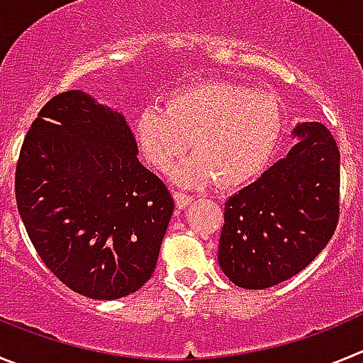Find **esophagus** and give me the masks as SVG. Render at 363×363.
Segmentation results:
<instances>
[{"instance_id": "obj_1", "label": "esophagus", "mask_w": 363, "mask_h": 363, "mask_svg": "<svg viewBox=\"0 0 363 363\" xmlns=\"http://www.w3.org/2000/svg\"><path fill=\"white\" fill-rule=\"evenodd\" d=\"M174 200H176V205H178L179 209H184V207H187L189 203L192 201V196L191 194H187V192H182V191H174Z\"/></svg>"}]
</instances>
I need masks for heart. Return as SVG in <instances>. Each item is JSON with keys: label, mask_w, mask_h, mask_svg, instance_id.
<instances>
[{"label": "heart", "mask_w": 363, "mask_h": 363, "mask_svg": "<svg viewBox=\"0 0 363 363\" xmlns=\"http://www.w3.org/2000/svg\"><path fill=\"white\" fill-rule=\"evenodd\" d=\"M281 130L278 101L227 82L179 86L162 108H145L134 121V140L156 171L165 172L187 150L196 156L179 165L174 178L187 185L216 179L238 187L264 171Z\"/></svg>", "instance_id": "b5f03b06"}]
</instances>
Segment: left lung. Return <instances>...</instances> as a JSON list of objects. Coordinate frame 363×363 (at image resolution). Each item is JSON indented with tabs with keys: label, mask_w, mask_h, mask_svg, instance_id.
I'll use <instances>...</instances> for the list:
<instances>
[{
	"label": "left lung",
	"mask_w": 363,
	"mask_h": 363,
	"mask_svg": "<svg viewBox=\"0 0 363 363\" xmlns=\"http://www.w3.org/2000/svg\"><path fill=\"white\" fill-rule=\"evenodd\" d=\"M284 160L225 201L218 262L233 284L267 289L307 267L340 218V150L322 123H301Z\"/></svg>",
	"instance_id": "obj_1"
}]
</instances>
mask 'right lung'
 I'll list each match as a JSON object with an SVG mask.
<instances>
[{"mask_svg":"<svg viewBox=\"0 0 363 363\" xmlns=\"http://www.w3.org/2000/svg\"><path fill=\"white\" fill-rule=\"evenodd\" d=\"M125 118L82 91L50 98L19 150L16 203L32 245L74 293H136L158 262L174 200L138 160Z\"/></svg>","mask_w":363,"mask_h":363,"instance_id":"1","label":"right lung"}]
</instances>
